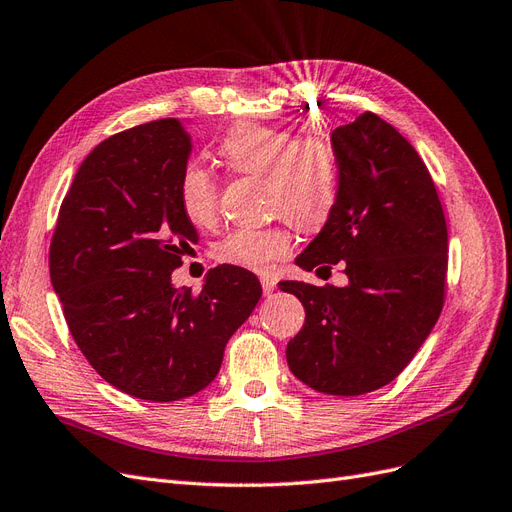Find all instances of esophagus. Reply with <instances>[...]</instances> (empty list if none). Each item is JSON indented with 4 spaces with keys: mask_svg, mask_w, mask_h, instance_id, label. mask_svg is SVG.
<instances>
[{
    "mask_svg": "<svg viewBox=\"0 0 512 512\" xmlns=\"http://www.w3.org/2000/svg\"><path fill=\"white\" fill-rule=\"evenodd\" d=\"M261 287H263V293L270 295V293L276 289V280L270 278V276H263V278H261Z\"/></svg>",
    "mask_w": 512,
    "mask_h": 512,
    "instance_id": "esophagus-1",
    "label": "esophagus"
}]
</instances>
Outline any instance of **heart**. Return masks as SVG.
Masks as SVG:
<instances>
[{
    "instance_id": "1",
    "label": "heart",
    "mask_w": 512,
    "mask_h": 512,
    "mask_svg": "<svg viewBox=\"0 0 512 512\" xmlns=\"http://www.w3.org/2000/svg\"><path fill=\"white\" fill-rule=\"evenodd\" d=\"M219 153L225 166L240 176L266 180L270 212L285 214L300 229L317 232L332 219L340 197V155L323 134L298 138L293 129L240 123L227 131ZM180 208L197 227L219 219V183L191 166L180 178ZM293 249L289 221L270 227H242L227 234L214 249L221 263L253 272H268Z\"/></svg>"
}]
</instances>
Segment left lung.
Returning <instances> with one entry per match:
<instances>
[{"label": "left lung", "instance_id": "obj_1", "mask_svg": "<svg viewBox=\"0 0 512 512\" xmlns=\"http://www.w3.org/2000/svg\"><path fill=\"white\" fill-rule=\"evenodd\" d=\"M332 142L340 197L298 266L342 261L349 285L278 287L306 310L287 344L291 372L321 393L361 395L398 378L430 336L447 293L449 236L430 170L398 129L364 112Z\"/></svg>", "mask_w": 512, "mask_h": 512}]
</instances>
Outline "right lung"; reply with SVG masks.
Returning <instances> with one entry per match:
<instances>
[{
	"label": "right lung",
	"instance_id": "add662e5",
	"mask_svg": "<svg viewBox=\"0 0 512 512\" xmlns=\"http://www.w3.org/2000/svg\"><path fill=\"white\" fill-rule=\"evenodd\" d=\"M191 146L178 119L97 144L63 197L48 251L82 355L112 387L151 402L208 387L261 298L257 276L238 266L210 270L200 293L172 285L197 242L178 195Z\"/></svg>",
	"mask_w": 512,
	"mask_h": 512
}]
</instances>
